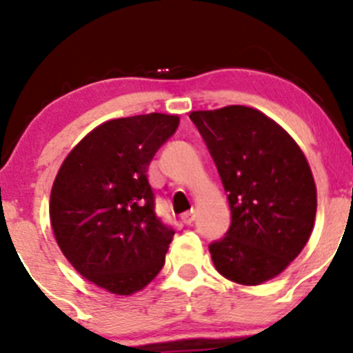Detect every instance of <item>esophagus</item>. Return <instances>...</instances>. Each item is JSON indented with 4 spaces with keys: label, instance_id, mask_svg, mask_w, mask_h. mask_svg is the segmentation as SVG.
<instances>
[{
    "label": "esophagus",
    "instance_id": "34e87169",
    "mask_svg": "<svg viewBox=\"0 0 353 353\" xmlns=\"http://www.w3.org/2000/svg\"><path fill=\"white\" fill-rule=\"evenodd\" d=\"M180 221H181V223H185V225H190V223L195 221V212L193 210L185 212V214H181Z\"/></svg>",
    "mask_w": 353,
    "mask_h": 353
}]
</instances>
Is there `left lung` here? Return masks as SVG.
Here are the masks:
<instances>
[{"label":"left lung","instance_id":"obj_1","mask_svg":"<svg viewBox=\"0 0 353 353\" xmlns=\"http://www.w3.org/2000/svg\"><path fill=\"white\" fill-rule=\"evenodd\" d=\"M232 214L225 237L208 245L229 281L257 286L298 257L313 232L316 185L305 153L264 112L248 105L193 111Z\"/></svg>","mask_w":353,"mask_h":353}]
</instances>
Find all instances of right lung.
I'll list each match as a JSON object with an SVG mask.
<instances>
[{
	"mask_svg": "<svg viewBox=\"0 0 353 353\" xmlns=\"http://www.w3.org/2000/svg\"><path fill=\"white\" fill-rule=\"evenodd\" d=\"M178 124L161 112L105 121L72 148L55 176L57 244L79 274L112 294L141 291L165 264L175 232L154 214L146 173Z\"/></svg>",
	"mask_w": 353,
	"mask_h": 353,
	"instance_id": "right-lung-1",
	"label": "right lung"
}]
</instances>
